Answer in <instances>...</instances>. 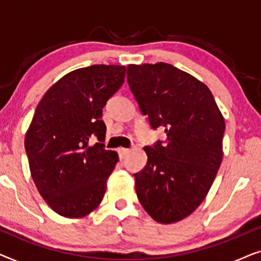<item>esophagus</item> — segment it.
I'll return each mask as SVG.
<instances>
[{
	"mask_svg": "<svg viewBox=\"0 0 261 261\" xmlns=\"http://www.w3.org/2000/svg\"><path fill=\"white\" fill-rule=\"evenodd\" d=\"M117 152H119L120 160H122V159L124 158V156H126L127 153L129 152V149H128V148H119V151H117Z\"/></svg>",
	"mask_w": 261,
	"mask_h": 261,
	"instance_id": "34e87169",
	"label": "esophagus"
}]
</instances>
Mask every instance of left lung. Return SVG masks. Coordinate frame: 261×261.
I'll return each instance as SVG.
<instances>
[{"mask_svg": "<svg viewBox=\"0 0 261 261\" xmlns=\"http://www.w3.org/2000/svg\"><path fill=\"white\" fill-rule=\"evenodd\" d=\"M127 82L142 115L165 140L144 148L134 173L139 202L156 222L173 223L203 202L222 162L226 129L205 84L166 63L128 65Z\"/></svg>", "mask_w": 261, "mask_h": 261, "instance_id": "8db88e82", "label": "left lung"}]
</instances>
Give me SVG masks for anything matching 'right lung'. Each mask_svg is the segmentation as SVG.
I'll return each instance as SVG.
<instances>
[{"mask_svg":"<svg viewBox=\"0 0 261 261\" xmlns=\"http://www.w3.org/2000/svg\"><path fill=\"white\" fill-rule=\"evenodd\" d=\"M126 66L91 65L67 73L35 109L24 149L35 187L59 215L82 217L98 206L119 162L105 149L102 109L122 87Z\"/></svg>","mask_w":261,"mask_h":261,"instance_id":"right-lung-1","label":"right lung"}]
</instances>
